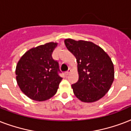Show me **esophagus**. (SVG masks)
<instances>
[{
    "instance_id": "esophagus-1",
    "label": "esophagus",
    "mask_w": 131,
    "mask_h": 131,
    "mask_svg": "<svg viewBox=\"0 0 131 131\" xmlns=\"http://www.w3.org/2000/svg\"><path fill=\"white\" fill-rule=\"evenodd\" d=\"M71 69H69V70H68V71H67L65 72V74H66V75H69V74L70 73H71Z\"/></svg>"
}]
</instances>
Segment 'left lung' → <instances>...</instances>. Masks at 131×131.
I'll return each mask as SVG.
<instances>
[{"label":"left lung","mask_w":131,"mask_h":131,"mask_svg":"<svg viewBox=\"0 0 131 131\" xmlns=\"http://www.w3.org/2000/svg\"><path fill=\"white\" fill-rule=\"evenodd\" d=\"M64 43L78 62L79 80L72 84L81 101L93 103L103 98L114 80V67L107 53L99 45L84 40L66 39Z\"/></svg>","instance_id":"8db88e82"}]
</instances>
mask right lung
Instances as JSON below:
<instances>
[{
	"label": "right lung",
	"instance_id": "1",
	"mask_svg": "<svg viewBox=\"0 0 131 131\" xmlns=\"http://www.w3.org/2000/svg\"><path fill=\"white\" fill-rule=\"evenodd\" d=\"M58 43L49 42L32 47L17 62L15 75L17 85L25 95L37 101L52 97L62 80L58 75L59 65L51 54Z\"/></svg>",
	"mask_w": 131,
	"mask_h": 131
}]
</instances>
